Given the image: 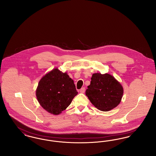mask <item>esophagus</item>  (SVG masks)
Here are the masks:
<instances>
[{
	"label": "esophagus",
	"instance_id": "obj_1",
	"mask_svg": "<svg viewBox=\"0 0 156 156\" xmlns=\"http://www.w3.org/2000/svg\"><path fill=\"white\" fill-rule=\"evenodd\" d=\"M85 90V88L84 87H83V88H82L81 89H80V92L81 93H84Z\"/></svg>",
	"mask_w": 156,
	"mask_h": 156
}]
</instances>
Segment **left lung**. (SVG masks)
<instances>
[{
	"mask_svg": "<svg viewBox=\"0 0 156 156\" xmlns=\"http://www.w3.org/2000/svg\"><path fill=\"white\" fill-rule=\"evenodd\" d=\"M123 89L113 76L108 74H94L85 94L98 109L109 111L121 101Z\"/></svg>",
	"mask_w": 156,
	"mask_h": 156,
	"instance_id": "8db88e82",
	"label": "left lung"
}]
</instances>
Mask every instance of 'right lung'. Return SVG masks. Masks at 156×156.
I'll use <instances>...</instances> for the list:
<instances>
[{
    "label": "right lung",
    "mask_w": 156,
    "mask_h": 156,
    "mask_svg": "<svg viewBox=\"0 0 156 156\" xmlns=\"http://www.w3.org/2000/svg\"><path fill=\"white\" fill-rule=\"evenodd\" d=\"M78 94L74 81L67 73L57 68L44 75L39 82L36 97L40 105L53 115H59Z\"/></svg>",
    "instance_id": "right-lung-1"
}]
</instances>
